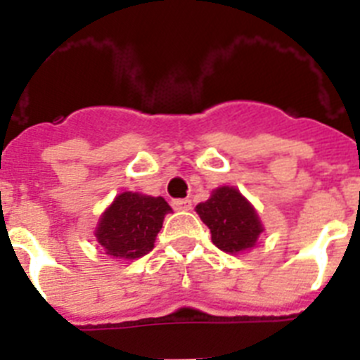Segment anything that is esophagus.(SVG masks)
Returning a JSON list of instances; mask_svg holds the SVG:
<instances>
[{
	"instance_id": "obj_1",
	"label": "esophagus",
	"mask_w": 360,
	"mask_h": 360,
	"mask_svg": "<svg viewBox=\"0 0 360 360\" xmlns=\"http://www.w3.org/2000/svg\"><path fill=\"white\" fill-rule=\"evenodd\" d=\"M171 205H173V209H176V211H189V209L193 207V202H191L189 198H178L173 200Z\"/></svg>"
}]
</instances>
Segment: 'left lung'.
Here are the masks:
<instances>
[{
  "label": "left lung",
  "instance_id": "obj_1",
  "mask_svg": "<svg viewBox=\"0 0 360 360\" xmlns=\"http://www.w3.org/2000/svg\"><path fill=\"white\" fill-rule=\"evenodd\" d=\"M196 212L211 229L212 243L224 252L250 249L263 231L254 207L234 187L216 189L207 202L196 205Z\"/></svg>",
  "mask_w": 360,
  "mask_h": 360
}]
</instances>
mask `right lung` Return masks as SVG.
<instances>
[{
    "instance_id": "add662e5",
    "label": "right lung",
    "mask_w": 360,
    "mask_h": 360,
    "mask_svg": "<svg viewBox=\"0 0 360 360\" xmlns=\"http://www.w3.org/2000/svg\"><path fill=\"white\" fill-rule=\"evenodd\" d=\"M169 211L171 207L162 196L122 193L106 209L95 236L108 256L136 259L151 252L164 216Z\"/></svg>"
}]
</instances>
